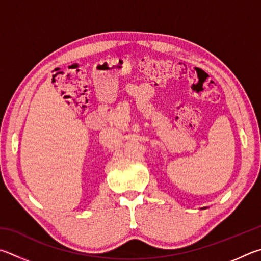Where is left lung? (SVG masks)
<instances>
[{
  "instance_id": "8db88e82",
  "label": "left lung",
  "mask_w": 261,
  "mask_h": 261,
  "mask_svg": "<svg viewBox=\"0 0 261 261\" xmlns=\"http://www.w3.org/2000/svg\"><path fill=\"white\" fill-rule=\"evenodd\" d=\"M205 208H206V207H202V210H205Z\"/></svg>"
}]
</instances>
